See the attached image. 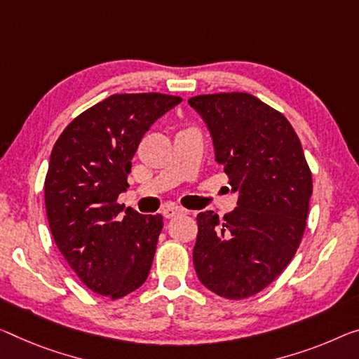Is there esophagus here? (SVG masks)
I'll list each match as a JSON object with an SVG mask.
<instances>
[{
	"label": "esophagus",
	"mask_w": 359,
	"mask_h": 359,
	"mask_svg": "<svg viewBox=\"0 0 359 359\" xmlns=\"http://www.w3.org/2000/svg\"><path fill=\"white\" fill-rule=\"evenodd\" d=\"M184 213H186V210L181 207H167L162 212L165 218H173V217H178V215H184Z\"/></svg>",
	"instance_id": "1"
}]
</instances>
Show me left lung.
I'll use <instances>...</instances> for the list:
<instances>
[{
	"instance_id": "left-lung-1",
	"label": "left lung",
	"mask_w": 359,
	"mask_h": 359,
	"mask_svg": "<svg viewBox=\"0 0 359 359\" xmlns=\"http://www.w3.org/2000/svg\"><path fill=\"white\" fill-rule=\"evenodd\" d=\"M210 130L215 158L237 207L223 219L197 215L192 260L215 294L242 300L268 287L287 268L305 233L311 172L289 120L249 93L189 99Z\"/></svg>"
}]
</instances>
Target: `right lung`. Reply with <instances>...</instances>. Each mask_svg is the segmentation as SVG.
Here are the masks:
<instances>
[{
    "label": "right lung",
    "instance_id": "1",
    "mask_svg": "<svg viewBox=\"0 0 359 359\" xmlns=\"http://www.w3.org/2000/svg\"><path fill=\"white\" fill-rule=\"evenodd\" d=\"M183 101L161 93L112 95L72 120L57 137L45 180L46 215L57 249L88 289L122 299L151 271L162 215L117 202L131 158L151 125Z\"/></svg>",
    "mask_w": 359,
    "mask_h": 359
}]
</instances>
